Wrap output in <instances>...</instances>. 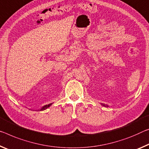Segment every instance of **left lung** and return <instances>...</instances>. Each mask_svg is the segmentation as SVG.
<instances>
[{
	"label": "left lung",
	"mask_w": 149,
	"mask_h": 149,
	"mask_svg": "<svg viewBox=\"0 0 149 149\" xmlns=\"http://www.w3.org/2000/svg\"><path fill=\"white\" fill-rule=\"evenodd\" d=\"M101 105H102V106H104V107H109V106L108 105H104V104H101Z\"/></svg>",
	"instance_id": "1"
}]
</instances>
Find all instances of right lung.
I'll return each mask as SVG.
<instances>
[{"instance_id": "add662e5", "label": "right lung", "mask_w": 149, "mask_h": 149, "mask_svg": "<svg viewBox=\"0 0 149 149\" xmlns=\"http://www.w3.org/2000/svg\"><path fill=\"white\" fill-rule=\"evenodd\" d=\"M52 105V103H49V104H48V105H44V106H43V107H42L40 109H38V111H44V110H45V109H48V107H50V106Z\"/></svg>"}]
</instances>
